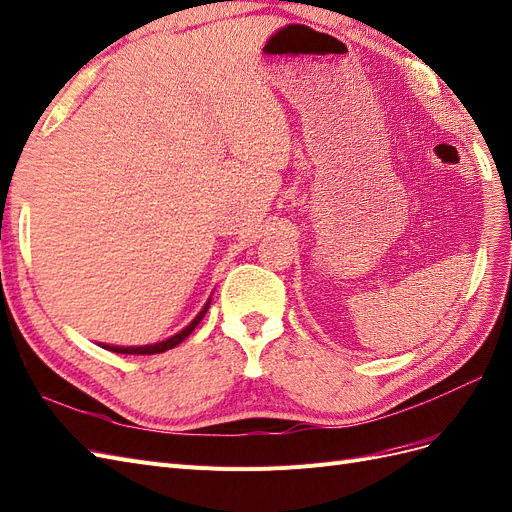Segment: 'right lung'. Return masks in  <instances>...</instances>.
I'll use <instances>...</instances> for the list:
<instances>
[{"instance_id":"add662e5","label":"right lung","mask_w":512,"mask_h":512,"mask_svg":"<svg viewBox=\"0 0 512 512\" xmlns=\"http://www.w3.org/2000/svg\"><path fill=\"white\" fill-rule=\"evenodd\" d=\"M207 309H209V301H207V305L201 309V313L195 317V320H192L182 332H178V334H175V337H171V339H167V341L154 343V345H144V347H114V345H103V347L114 351V354H127V356H152V354H163V351H167V349H171V347H175V345H180V343L188 337V334L199 326V322L203 320V315L207 313Z\"/></svg>"}]
</instances>
